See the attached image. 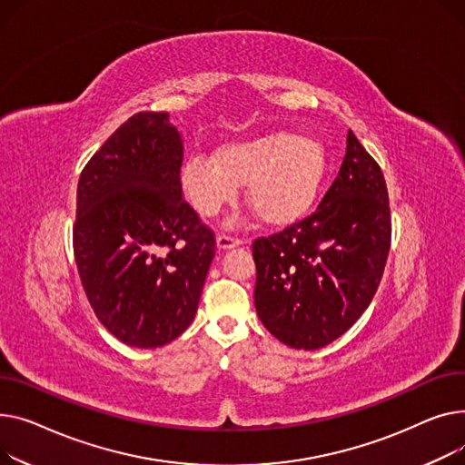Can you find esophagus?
<instances>
[{
    "label": "esophagus",
    "instance_id": "1",
    "mask_svg": "<svg viewBox=\"0 0 465 465\" xmlns=\"http://www.w3.org/2000/svg\"><path fill=\"white\" fill-rule=\"evenodd\" d=\"M215 242H217V248H220V250H231V248H236V245L242 243L240 238H234L231 234H217Z\"/></svg>",
    "mask_w": 465,
    "mask_h": 465
}]
</instances>
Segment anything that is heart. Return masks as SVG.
Returning <instances> with one entry per match:
<instances>
[{"instance_id": "obj_1", "label": "heart", "mask_w": 465, "mask_h": 465, "mask_svg": "<svg viewBox=\"0 0 465 465\" xmlns=\"http://www.w3.org/2000/svg\"><path fill=\"white\" fill-rule=\"evenodd\" d=\"M326 173L324 146L310 134L266 133L229 143L215 157L189 155L180 171L185 197L203 215H215L248 183V203L268 225L300 220L313 204Z\"/></svg>"}]
</instances>
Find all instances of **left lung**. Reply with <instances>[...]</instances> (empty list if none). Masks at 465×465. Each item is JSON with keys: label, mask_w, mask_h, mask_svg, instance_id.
<instances>
[{"label": "left lung", "mask_w": 465, "mask_h": 465, "mask_svg": "<svg viewBox=\"0 0 465 465\" xmlns=\"http://www.w3.org/2000/svg\"><path fill=\"white\" fill-rule=\"evenodd\" d=\"M385 176L349 129L340 173L317 210L253 242L255 308L292 349L338 340L366 312L391 250Z\"/></svg>", "instance_id": "obj_1"}]
</instances>
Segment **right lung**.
<instances>
[{
	"instance_id": "right-lung-1",
	"label": "right lung",
	"mask_w": 465,
	"mask_h": 465,
	"mask_svg": "<svg viewBox=\"0 0 465 465\" xmlns=\"http://www.w3.org/2000/svg\"><path fill=\"white\" fill-rule=\"evenodd\" d=\"M182 161L169 113H139L78 180V276L97 319L129 347H163L187 329L215 255L212 229L182 197Z\"/></svg>"
}]
</instances>
